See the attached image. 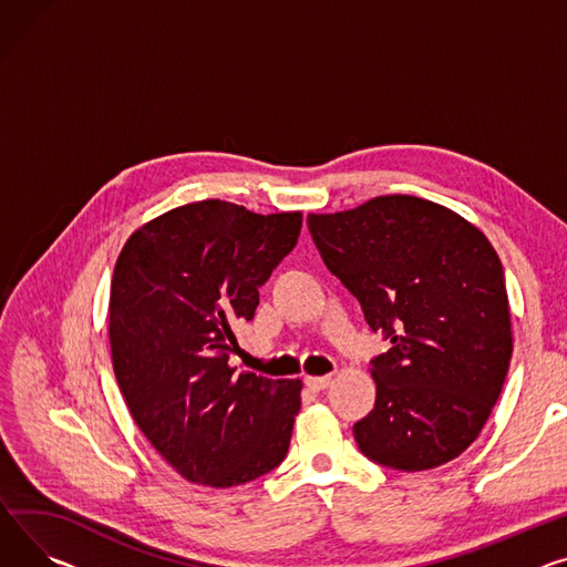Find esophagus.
<instances>
[{
	"instance_id": "obj_1",
	"label": "esophagus",
	"mask_w": 567,
	"mask_h": 567,
	"mask_svg": "<svg viewBox=\"0 0 567 567\" xmlns=\"http://www.w3.org/2000/svg\"><path fill=\"white\" fill-rule=\"evenodd\" d=\"M306 385H308L310 390H315V392H321V390H326V388L332 385V375H308Z\"/></svg>"
}]
</instances>
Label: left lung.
<instances>
[{"mask_svg":"<svg viewBox=\"0 0 567 567\" xmlns=\"http://www.w3.org/2000/svg\"><path fill=\"white\" fill-rule=\"evenodd\" d=\"M332 276L390 351L371 362L375 405L353 426L362 454L403 470L458 458L493 412L513 355L497 250L474 223L417 196L308 214Z\"/></svg>","mask_w":567,"mask_h":567,"instance_id":"obj_1","label":"left lung"}]
</instances>
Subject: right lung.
Segmentation results:
<instances>
[{
  "mask_svg": "<svg viewBox=\"0 0 567 567\" xmlns=\"http://www.w3.org/2000/svg\"><path fill=\"white\" fill-rule=\"evenodd\" d=\"M300 223L198 200L143 223L116 259L113 371L141 433L188 483L244 485L287 454L303 383L237 373L228 355Z\"/></svg>",
  "mask_w": 567,
  "mask_h": 567,
  "instance_id": "add662e5",
  "label": "right lung"
}]
</instances>
